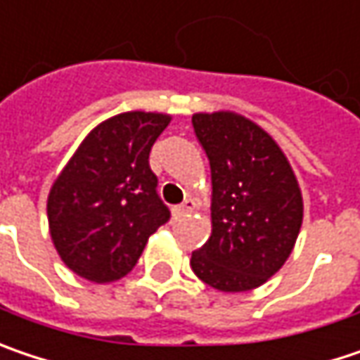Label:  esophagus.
Returning a JSON list of instances; mask_svg holds the SVG:
<instances>
[{"label": "esophagus", "mask_w": 360, "mask_h": 360, "mask_svg": "<svg viewBox=\"0 0 360 360\" xmlns=\"http://www.w3.org/2000/svg\"><path fill=\"white\" fill-rule=\"evenodd\" d=\"M193 210H195V200L187 198L181 205H175V207H173V214H175V216H185V214H191Z\"/></svg>", "instance_id": "1"}]
</instances>
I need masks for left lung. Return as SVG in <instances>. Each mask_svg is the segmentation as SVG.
<instances>
[{
  "label": "left lung",
  "instance_id": "8db88e82",
  "mask_svg": "<svg viewBox=\"0 0 360 360\" xmlns=\"http://www.w3.org/2000/svg\"><path fill=\"white\" fill-rule=\"evenodd\" d=\"M191 124L212 169V236L191 255V269L226 293L255 289L283 266L297 240V179L279 144L244 116L195 114Z\"/></svg>",
  "mask_w": 360,
  "mask_h": 360
}]
</instances>
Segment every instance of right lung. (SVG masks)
I'll list each match as a JSON object with an SVG mask.
<instances>
[{
	"label": "right lung",
	"mask_w": 360,
	"mask_h": 360,
	"mask_svg": "<svg viewBox=\"0 0 360 360\" xmlns=\"http://www.w3.org/2000/svg\"><path fill=\"white\" fill-rule=\"evenodd\" d=\"M171 116L126 112L96 126L49 193L54 248L73 273L110 283L138 263L171 212L157 193L148 155Z\"/></svg>",
	"instance_id": "right-lung-1"
}]
</instances>
